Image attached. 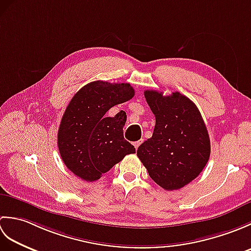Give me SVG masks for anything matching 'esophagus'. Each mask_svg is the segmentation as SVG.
<instances>
[{"mask_svg": "<svg viewBox=\"0 0 251 251\" xmlns=\"http://www.w3.org/2000/svg\"><path fill=\"white\" fill-rule=\"evenodd\" d=\"M142 142H143V139H140V140H138V141L134 142V146H135V148H136V150H138V148L140 147V145H141Z\"/></svg>", "mask_w": 251, "mask_h": 251, "instance_id": "obj_1", "label": "esophagus"}]
</instances>
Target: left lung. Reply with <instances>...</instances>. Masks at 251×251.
I'll use <instances>...</instances> for the list:
<instances>
[{"mask_svg":"<svg viewBox=\"0 0 251 251\" xmlns=\"http://www.w3.org/2000/svg\"><path fill=\"white\" fill-rule=\"evenodd\" d=\"M145 97L155 116V127L137 155L164 190L183 188L201 173L210 155L209 135L201 112L178 92L163 96L146 90Z\"/></svg>","mask_w":251,"mask_h":251,"instance_id":"left-lung-1","label":"left lung"}]
</instances>
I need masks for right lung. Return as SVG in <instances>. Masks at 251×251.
<instances>
[{
    "label": "right lung",
    "instance_id": "right-lung-1",
    "mask_svg": "<svg viewBox=\"0 0 251 251\" xmlns=\"http://www.w3.org/2000/svg\"><path fill=\"white\" fill-rule=\"evenodd\" d=\"M135 90L128 83L95 81L73 96L58 129V149L66 166L85 181H96L136 149L124 139L126 113L113 117L112 106L130 100Z\"/></svg>",
    "mask_w": 251,
    "mask_h": 251
}]
</instances>
